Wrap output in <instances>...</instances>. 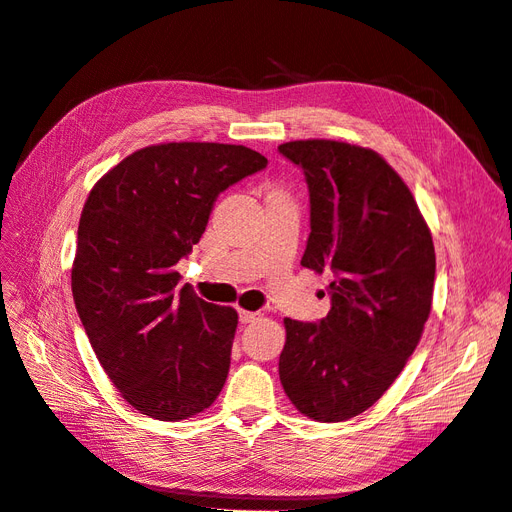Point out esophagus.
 Returning <instances> with one entry per match:
<instances>
[{"label": "esophagus", "mask_w": 512, "mask_h": 512, "mask_svg": "<svg viewBox=\"0 0 512 512\" xmlns=\"http://www.w3.org/2000/svg\"><path fill=\"white\" fill-rule=\"evenodd\" d=\"M258 312H245V309H239V322L241 324H247V322H254L258 320Z\"/></svg>", "instance_id": "obj_1"}]
</instances>
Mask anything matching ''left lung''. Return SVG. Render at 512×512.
Returning <instances> with one entry per match:
<instances>
[{
	"instance_id": "8db88e82",
	"label": "left lung",
	"mask_w": 512,
	"mask_h": 512,
	"mask_svg": "<svg viewBox=\"0 0 512 512\" xmlns=\"http://www.w3.org/2000/svg\"><path fill=\"white\" fill-rule=\"evenodd\" d=\"M309 190L301 265L333 273L320 322L286 318L280 380L301 414L339 423L384 395L431 312L436 252L408 185L376 151L339 141L277 147Z\"/></svg>"
}]
</instances>
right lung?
<instances>
[{
    "label": "right lung",
    "mask_w": 512,
    "mask_h": 512,
    "mask_svg": "<svg viewBox=\"0 0 512 512\" xmlns=\"http://www.w3.org/2000/svg\"><path fill=\"white\" fill-rule=\"evenodd\" d=\"M262 168L267 158L243 145H151L87 196L72 297L106 376L141 414L181 421L222 391L239 316L179 290L173 267L203 237L218 196Z\"/></svg>",
    "instance_id": "right-lung-1"
}]
</instances>
